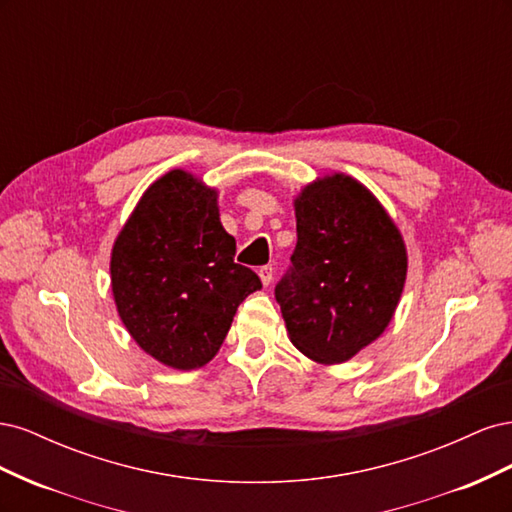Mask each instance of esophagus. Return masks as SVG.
<instances>
[{
    "label": "esophagus",
    "mask_w": 512,
    "mask_h": 512,
    "mask_svg": "<svg viewBox=\"0 0 512 512\" xmlns=\"http://www.w3.org/2000/svg\"><path fill=\"white\" fill-rule=\"evenodd\" d=\"M258 275H260V282H262V284H265V286H269V284L273 282V267H271V265H265V267H260Z\"/></svg>",
    "instance_id": "1"
}]
</instances>
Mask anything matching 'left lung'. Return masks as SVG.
Returning <instances> with one entry per match:
<instances>
[{
  "mask_svg": "<svg viewBox=\"0 0 512 512\" xmlns=\"http://www.w3.org/2000/svg\"><path fill=\"white\" fill-rule=\"evenodd\" d=\"M297 247L275 288L292 346L320 365L350 361L386 331L408 275L395 220L369 188L327 173L292 200Z\"/></svg>",
  "mask_w": 512,
  "mask_h": 512,
  "instance_id": "1",
  "label": "left lung"
}]
</instances>
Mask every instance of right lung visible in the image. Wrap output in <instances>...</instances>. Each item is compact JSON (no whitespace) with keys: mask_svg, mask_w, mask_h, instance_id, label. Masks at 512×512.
I'll use <instances>...</instances> for the list:
<instances>
[{"mask_svg":"<svg viewBox=\"0 0 512 512\" xmlns=\"http://www.w3.org/2000/svg\"><path fill=\"white\" fill-rule=\"evenodd\" d=\"M220 192L183 168L153 181L111 250V288L130 337L158 363L192 371L222 348L258 275L235 262Z\"/></svg>","mask_w":512,"mask_h":512,"instance_id":"add662e5","label":"right lung"}]
</instances>
